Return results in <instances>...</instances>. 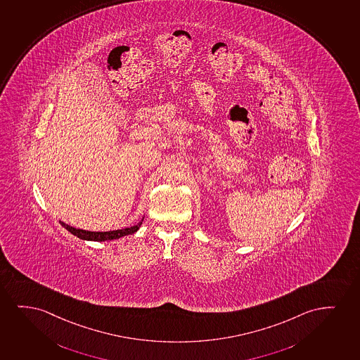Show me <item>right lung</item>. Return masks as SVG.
<instances>
[{
    "instance_id": "1",
    "label": "right lung",
    "mask_w": 360,
    "mask_h": 360,
    "mask_svg": "<svg viewBox=\"0 0 360 360\" xmlns=\"http://www.w3.org/2000/svg\"><path fill=\"white\" fill-rule=\"evenodd\" d=\"M143 221V219H141ZM141 221L136 226L129 227V229H117V231H108V232H90L84 229H75L72 226L60 222L67 231L70 233L75 234L78 238L85 239V240H95V242H103V240H111V239H118L128 234H133L141 227Z\"/></svg>"
}]
</instances>
